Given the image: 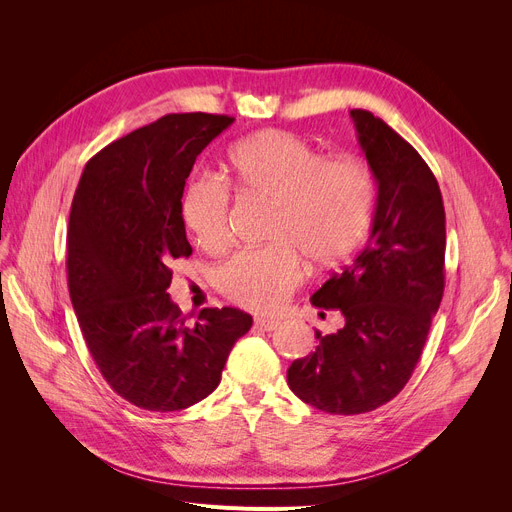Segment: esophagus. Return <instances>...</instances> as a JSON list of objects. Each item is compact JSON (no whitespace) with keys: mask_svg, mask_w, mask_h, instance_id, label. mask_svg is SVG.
Instances as JSON below:
<instances>
[{"mask_svg":"<svg viewBox=\"0 0 512 512\" xmlns=\"http://www.w3.org/2000/svg\"><path fill=\"white\" fill-rule=\"evenodd\" d=\"M278 326H280V321H276V319H265V317L255 319V328L259 332H274V330H278Z\"/></svg>","mask_w":512,"mask_h":512,"instance_id":"esophagus-1","label":"esophagus"}]
</instances>
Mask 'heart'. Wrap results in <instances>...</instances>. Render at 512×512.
<instances>
[{"mask_svg": "<svg viewBox=\"0 0 512 512\" xmlns=\"http://www.w3.org/2000/svg\"><path fill=\"white\" fill-rule=\"evenodd\" d=\"M228 168L242 193L274 205L267 240L245 249L218 270V288L255 311L278 309L311 270H330L351 257L367 234L375 182L353 155L324 157L313 143L288 130H259L236 143ZM230 191L218 178H197L182 199V218L199 245L222 251L230 240Z\"/></svg>", "mask_w": 512, "mask_h": 512, "instance_id": "obj_1", "label": "heart"}]
</instances>
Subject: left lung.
<instances>
[{
    "label": "left lung",
    "instance_id": "obj_1",
    "mask_svg": "<svg viewBox=\"0 0 512 512\" xmlns=\"http://www.w3.org/2000/svg\"><path fill=\"white\" fill-rule=\"evenodd\" d=\"M378 184L361 255L321 286L311 303L338 309L344 324L288 367V386L330 415H361L407 386L444 294L446 215L423 157L367 110H351Z\"/></svg>",
    "mask_w": 512,
    "mask_h": 512
}]
</instances>
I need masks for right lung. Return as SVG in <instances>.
<instances>
[{"label":"right lung","instance_id":"1","mask_svg":"<svg viewBox=\"0 0 512 512\" xmlns=\"http://www.w3.org/2000/svg\"><path fill=\"white\" fill-rule=\"evenodd\" d=\"M232 122L168 114L103 147L76 186L66 240L70 301L105 382L145 411H180L209 396L234 342L253 326L234 307L182 315L166 292L174 261L193 253L180 201L186 178Z\"/></svg>","mask_w":512,"mask_h":512}]
</instances>
